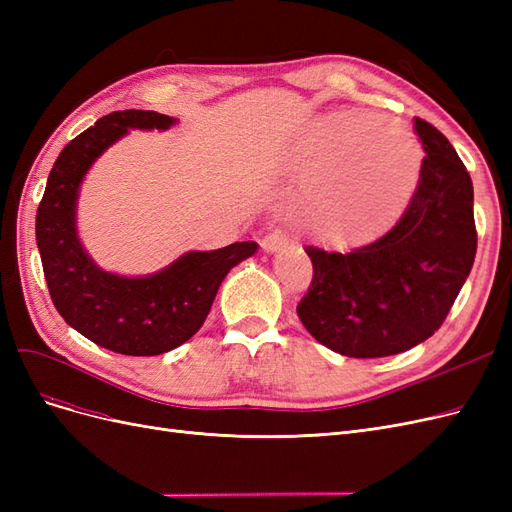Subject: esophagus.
Listing matches in <instances>:
<instances>
[{
	"label": "esophagus",
	"mask_w": 512,
	"mask_h": 512,
	"mask_svg": "<svg viewBox=\"0 0 512 512\" xmlns=\"http://www.w3.org/2000/svg\"><path fill=\"white\" fill-rule=\"evenodd\" d=\"M262 250L265 252H280V250H284V247L288 245V239H286V235H282V232H271V235H267L265 239H262Z\"/></svg>",
	"instance_id": "esophagus-1"
}]
</instances>
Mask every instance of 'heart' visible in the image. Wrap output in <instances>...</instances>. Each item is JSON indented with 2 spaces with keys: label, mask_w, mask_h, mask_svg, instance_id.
<instances>
[{
  "label": "heart",
  "mask_w": 512,
  "mask_h": 512,
  "mask_svg": "<svg viewBox=\"0 0 512 512\" xmlns=\"http://www.w3.org/2000/svg\"><path fill=\"white\" fill-rule=\"evenodd\" d=\"M359 119L339 115L329 132L309 147L301 168L316 170L305 185V211L322 241L354 247L384 235L404 213L418 185L423 151L404 121L365 130L356 143L346 132Z\"/></svg>",
  "instance_id": "b5f03b06"
}]
</instances>
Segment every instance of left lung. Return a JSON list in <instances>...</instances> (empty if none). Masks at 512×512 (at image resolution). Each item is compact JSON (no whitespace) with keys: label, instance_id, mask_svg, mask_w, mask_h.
<instances>
[{"label":"left lung","instance_id":"left-lung-1","mask_svg":"<svg viewBox=\"0 0 512 512\" xmlns=\"http://www.w3.org/2000/svg\"><path fill=\"white\" fill-rule=\"evenodd\" d=\"M425 160L399 222L348 254L305 247L314 280L297 305L309 335L354 359L406 352L440 329L476 256L474 188L448 138L414 119Z\"/></svg>","mask_w":512,"mask_h":512}]
</instances>
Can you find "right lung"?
<instances>
[{
  "mask_svg": "<svg viewBox=\"0 0 512 512\" xmlns=\"http://www.w3.org/2000/svg\"><path fill=\"white\" fill-rule=\"evenodd\" d=\"M177 123L156 111H115L70 141L55 160L36 213V243L51 299L74 331L128 356L173 350L203 327L232 267L256 254V241L211 252H185L149 275H119L98 267L76 228L85 175L130 130H168Z\"/></svg>",
  "mask_w": 512,
  "mask_h": 512,
  "instance_id": "obj_1",
  "label": "right lung"
}]
</instances>
